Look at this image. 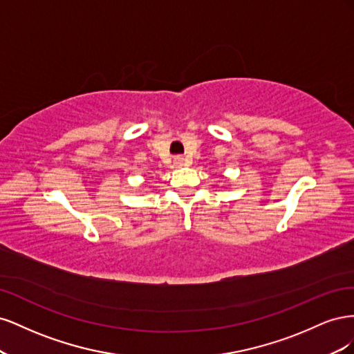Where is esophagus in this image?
<instances>
[{"instance_id": "esophagus-1", "label": "esophagus", "mask_w": 354, "mask_h": 354, "mask_svg": "<svg viewBox=\"0 0 354 354\" xmlns=\"http://www.w3.org/2000/svg\"><path fill=\"white\" fill-rule=\"evenodd\" d=\"M174 164H176L177 167H181V165H183V158H181V156L174 158Z\"/></svg>"}]
</instances>
